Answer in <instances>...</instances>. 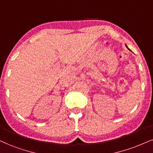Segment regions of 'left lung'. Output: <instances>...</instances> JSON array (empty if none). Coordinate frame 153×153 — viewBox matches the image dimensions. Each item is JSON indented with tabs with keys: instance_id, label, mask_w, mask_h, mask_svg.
Instances as JSON below:
<instances>
[{
	"instance_id": "left-lung-1",
	"label": "left lung",
	"mask_w": 153,
	"mask_h": 153,
	"mask_svg": "<svg viewBox=\"0 0 153 153\" xmlns=\"http://www.w3.org/2000/svg\"><path fill=\"white\" fill-rule=\"evenodd\" d=\"M126 47H127V46H126ZM127 48H128V47H127Z\"/></svg>"
}]
</instances>
